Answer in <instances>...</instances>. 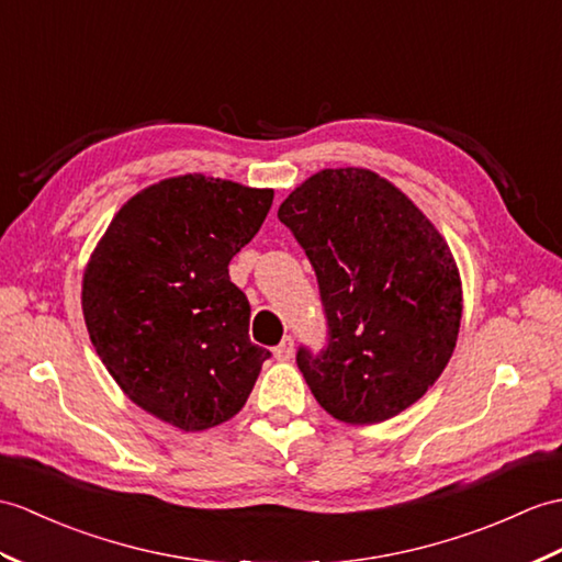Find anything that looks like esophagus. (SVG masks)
Listing matches in <instances>:
<instances>
[{
	"mask_svg": "<svg viewBox=\"0 0 562 562\" xmlns=\"http://www.w3.org/2000/svg\"><path fill=\"white\" fill-rule=\"evenodd\" d=\"M272 355H276V359L278 361H290L292 359V355H294V342H292V337H284V340L272 349Z\"/></svg>",
	"mask_w": 562,
	"mask_h": 562,
	"instance_id": "34e87169",
	"label": "esophagus"
}]
</instances>
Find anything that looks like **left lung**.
Masks as SVG:
<instances>
[{
	"label": "left lung",
	"instance_id": "obj_1",
	"mask_svg": "<svg viewBox=\"0 0 562 562\" xmlns=\"http://www.w3.org/2000/svg\"><path fill=\"white\" fill-rule=\"evenodd\" d=\"M316 270L328 349H299L313 397L369 426L419 402L458 345L462 280L446 237L407 193L363 167L321 169L278 211Z\"/></svg>",
	"mask_w": 562,
	"mask_h": 562
}]
</instances>
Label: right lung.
Masks as SVG:
<instances>
[{"label":"right lung","mask_w":562,"mask_h":562,"mask_svg":"<svg viewBox=\"0 0 562 562\" xmlns=\"http://www.w3.org/2000/svg\"><path fill=\"white\" fill-rule=\"evenodd\" d=\"M272 189L181 175L132 195L90 254L81 306L104 369L143 412L179 430L229 422L270 351L249 340V299L229 260Z\"/></svg>","instance_id":"add662e5"}]
</instances>
